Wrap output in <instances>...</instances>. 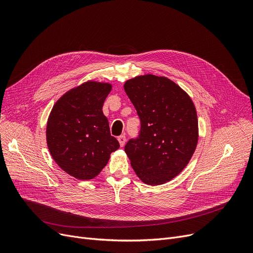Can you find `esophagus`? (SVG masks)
I'll return each instance as SVG.
<instances>
[{"mask_svg":"<svg viewBox=\"0 0 253 253\" xmlns=\"http://www.w3.org/2000/svg\"><path fill=\"white\" fill-rule=\"evenodd\" d=\"M118 140H119L120 145H121V147H124L125 143H126V136H125V135L119 136V137H118Z\"/></svg>","mask_w":253,"mask_h":253,"instance_id":"obj_1","label":"esophagus"}]
</instances>
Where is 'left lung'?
I'll return each mask as SVG.
<instances>
[{
  "mask_svg": "<svg viewBox=\"0 0 253 253\" xmlns=\"http://www.w3.org/2000/svg\"><path fill=\"white\" fill-rule=\"evenodd\" d=\"M124 90L140 119L137 139L125 145L130 164L149 185L163 184L177 176L196 150L199 128L190 95L166 77L132 78Z\"/></svg>",
  "mask_w": 253,
  "mask_h": 253,
  "instance_id": "8db88e82",
  "label": "left lung"
}]
</instances>
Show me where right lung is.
<instances>
[{
	"label": "right lung",
	"mask_w": 253,
	"mask_h": 253,
	"mask_svg": "<svg viewBox=\"0 0 253 253\" xmlns=\"http://www.w3.org/2000/svg\"><path fill=\"white\" fill-rule=\"evenodd\" d=\"M112 84L87 81L55 102L47 121L49 152L66 173L80 180L97 176L108 164L111 154L120 148L111 135L103 102Z\"/></svg>",
	"instance_id": "1"
}]
</instances>
